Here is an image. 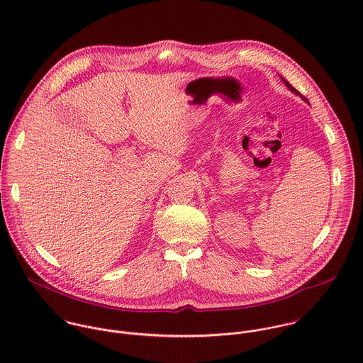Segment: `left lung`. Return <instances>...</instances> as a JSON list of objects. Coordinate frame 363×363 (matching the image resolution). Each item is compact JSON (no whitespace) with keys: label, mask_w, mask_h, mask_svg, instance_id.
Here are the masks:
<instances>
[{"label":"left lung","mask_w":363,"mask_h":363,"mask_svg":"<svg viewBox=\"0 0 363 363\" xmlns=\"http://www.w3.org/2000/svg\"><path fill=\"white\" fill-rule=\"evenodd\" d=\"M281 79H282V82H284V84H285V85H286V88H288V89H289V91H291V92H294V94H295V95H298V96H301V98H302V99H303V101H306V102H308V104H309V101H308V99H305V96H302V95H301V94H299V92H298V91H296V89H295V88H294V86H292V85H291V84H289V82H288V81H286V79H285V78H284V77H281Z\"/></svg>","instance_id":"8db88e82"}]
</instances>
